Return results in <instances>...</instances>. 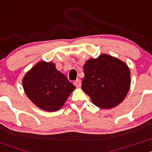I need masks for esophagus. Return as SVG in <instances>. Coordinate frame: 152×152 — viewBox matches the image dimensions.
<instances>
[{
    "label": "esophagus",
    "instance_id": "1",
    "mask_svg": "<svg viewBox=\"0 0 152 152\" xmlns=\"http://www.w3.org/2000/svg\"><path fill=\"white\" fill-rule=\"evenodd\" d=\"M74 85L77 88H80L81 86V81L79 79L76 80L74 82Z\"/></svg>",
    "mask_w": 152,
    "mask_h": 152
}]
</instances>
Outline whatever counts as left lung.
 Returning a JSON list of instances; mask_svg holds the SVG:
<instances>
[{
  "label": "left lung",
  "instance_id": "8db88e82",
  "mask_svg": "<svg viewBox=\"0 0 152 152\" xmlns=\"http://www.w3.org/2000/svg\"><path fill=\"white\" fill-rule=\"evenodd\" d=\"M83 71L82 90L96 107L114 108L126 97L130 86V71L124 61L103 53L87 60Z\"/></svg>",
  "mask_w": 152,
  "mask_h": 152
}]
</instances>
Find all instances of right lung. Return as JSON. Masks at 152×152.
<instances>
[{
    "label": "right lung",
    "instance_id": "add662e5",
    "mask_svg": "<svg viewBox=\"0 0 152 152\" xmlns=\"http://www.w3.org/2000/svg\"><path fill=\"white\" fill-rule=\"evenodd\" d=\"M24 91L36 107L47 112L59 110L75 86L50 61H40L24 75Z\"/></svg>",
    "mask_w": 152,
    "mask_h": 152
}]
</instances>
